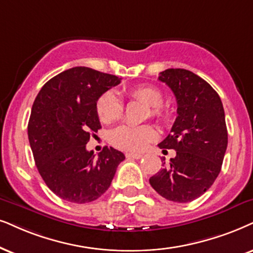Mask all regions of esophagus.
Wrapping results in <instances>:
<instances>
[{"label":"esophagus","mask_w":253,"mask_h":253,"mask_svg":"<svg viewBox=\"0 0 253 253\" xmlns=\"http://www.w3.org/2000/svg\"><path fill=\"white\" fill-rule=\"evenodd\" d=\"M126 158L139 160V159L142 158V155L141 154H137V153H126Z\"/></svg>","instance_id":"esophagus-1"}]
</instances>
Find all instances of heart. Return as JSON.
I'll use <instances>...</instances> for the list:
<instances>
[{
    "mask_svg": "<svg viewBox=\"0 0 253 253\" xmlns=\"http://www.w3.org/2000/svg\"><path fill=\"white\" fill-rule=\"evenodd\" d=\"M127 95L132 99L142 101L150 106V117L161 120L166 117V111L161 106L164 94L158 87L152 85L134 86L127 91ZM95 111L104 124H112L119 120L124 113V104L121 99L113 91L105 92L98 98ZM156 137L153 127L121 125L111 132L110 141L113 146L128 152H141L146 149Z\"/></svg>",
    "mask_w": 253,
    "mask_h": 253,
    "instance_id": "heart-1",
    "label": "heart"
}]
</instances>
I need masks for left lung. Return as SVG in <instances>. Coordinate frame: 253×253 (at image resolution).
<instances>
[{
    "label": "left lung",
    "mask_w": 253,
    "mask_h": 253,
    "mask_svg": "<svg viewBox=\"0 0 253 253\" xmlns=\"http://www.w3.org/2000/svg\"><path fill=\"white\" fill-rule=\"evenodd\" d=\"M177 101V118L170 134L159 143L176 156L149 178L166 200L187 203L211 187L222 168L228 146L225 114L219 95L204 79L184 69L160 72Z\"/></svg>",
    "instance_id": "left-lung-1"
}]
</instances>
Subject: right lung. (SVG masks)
Wrapping results in <instances>:
<instances>
[{
	"label": "right lung",
	"instance_id": "1",
	"mask_svg": "<svg viewBox=\"0 0 253 253\" xmlns=\"http://www.w3.org/2000/svg\"><path fill=\"white\" fill-rule=\"evenodd\" d=\"M121 78L77 66L51 78L31 108L28 136L35 164L51 191L72 203H88L110 188L125 155L104 147L88 152L89 136L101 128L95 104Z\"/></svg>",
	"mask_w": 253,
	"mask_h": 253
}]
</instances>
